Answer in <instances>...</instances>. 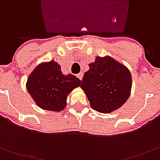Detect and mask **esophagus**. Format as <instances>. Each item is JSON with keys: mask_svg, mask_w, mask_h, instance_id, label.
Wrapping results in <instances>:
<instances>
[{"mask_svg": "<svg viewBox=\"0 0 160 160\" xmlns=\"http://www.w3.org/2000/svg\"><path fill=\"white\" fill-rule=\"evenodd\" d=\"M83 73H80V74H78V75H77V77H78L80 80H82V79H83Z\"/></svg>", "mask_w": 160, "mask_h": 160, "instance_id": "1", "label": "esophagus"}]
</instances>
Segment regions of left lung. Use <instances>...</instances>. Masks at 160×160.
Here are the masks:
<instances>
[{
  "instance_id": "obj_1",
  "label": "left lung",
  "mask_w": 160,
  "mask_h": 160,
  "mask_svg": "<svg viewBox=\"0 0 160 160\" xmlns=\"http://www.w3.org/2000/svg\"><path fill=\"white\" fill-rule=\"evenodd\" d=\"M84 73L82 88L92 108L111 113L128 100L132 89V75L128 68L110 56H97Z\"/></svg>"
}]
</instances>
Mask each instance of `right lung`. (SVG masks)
<instances>
[{"mask_svg": "<svg viewBox=\"0 0 160 160\" xmlns=\"http://www.w3.org/2000/svg\"><path fill=\"white\" fill-rule=\"evenodd\" d=\"M81 85V80L72 74L64 75L55 60L42 62L28 77L27 89L41 108L60 112L67 106L68 96Z\"/></svg>", "mask_w": 160, "mask_h": 160, "instance_id": "obj_1", "label": "right lung"}]
</instances>
